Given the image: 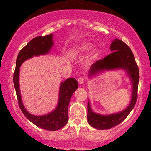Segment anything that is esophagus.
Instances as JSON below:
<instances>
[{"label": "esophagus", "instance_id": "esophagus-1", "mask_svg": "<svg viewBox=\"0 0 151 151\" xmlns=\"http://www.w3.org/2000/svg\"><path fill=\"white\" fill-rule=\"evenodd\" d=\"M78 83H79V84H83L84 82V78L83 77H80L78 78Z\"/></svg>", "mask_w": 151, "mask_h": 151}]
</instances>
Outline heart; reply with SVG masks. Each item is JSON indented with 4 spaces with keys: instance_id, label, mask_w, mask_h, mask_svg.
Wrapping results in <instances>:
<instances>
[{
    "instance_id": "1",
    "label": "heart",
    "mask_w": 151,
    "mask_h": 151,
    "mask_svg": "<svg viewBox=\"0 0 151 151\" xmlns=\"http://www.w3.org/2000/svg\"><path fill=\"white\" fill-rule=\"evenodd\" d=\"M91 43H82V44L79 45H78L77 47L75 48V50H74V51H75L76 53L77 54H84V53H86L89 50H91ZM98 56V54H97V52L96 51H93L92 54H91V60H95L96 58H97Z\"/></svg>"
}]
</instances>
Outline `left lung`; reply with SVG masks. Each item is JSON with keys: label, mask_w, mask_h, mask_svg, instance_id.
<instances>
[{"label": "left lung", "mask_w": 151, "mask_h": 151, "mask_svg": "<svg viewBox=\"0 0 151 151\" xmlns=\"http://www.w3.org/2000/svg\"><path fill=\"white\" fill-rule=\"evenodd\" d=\"M110 49L113 52L102 60H98L91 66L89 77L98 74L104 70L123 69L127 72L132 82V97L127 108L117 114L101 115L91 110L89 101L87 105L88 123L92 127L99 130L109 129L121 124L132 111L137 100L139 70L135 60L134 55L126 43L119 39H115L111 44Z\"/></svg>", "instance_id": "1"}]
</instances>
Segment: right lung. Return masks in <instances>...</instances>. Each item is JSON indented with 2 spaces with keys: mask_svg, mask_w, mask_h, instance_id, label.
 I'll return each mask as SVG.
<instances>
[{
  "mask_svg": "<svg viewBox=\"0 0 151 151\" xmlns=\"http://www.w3.org/2000/svg\"><path fill=\"white\" fill-rule=\"evenodd\" d=\"M52 34L46 36H38L27 43L19 52L16 60V67L13 74V84L16 91L18 104L25 117L32 124L47 131H57L62 129L68 121V106L72 94L77 89L78 83L74 78H69L61 83L58 104L51 113L43 116H35L29 113L24 107L19 87L20 67L24 61L33 56L49 53L53 46Z\"/></svg>",
  "mask_w": 151,
  "mask_h": 151,
  "instance_id": "obj_1",
  "label": "right lung"
}]
</instances>
